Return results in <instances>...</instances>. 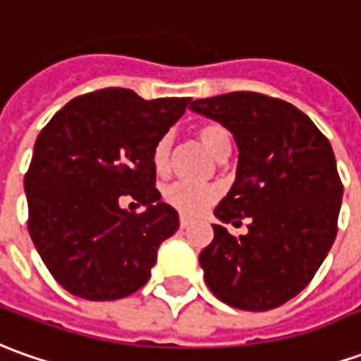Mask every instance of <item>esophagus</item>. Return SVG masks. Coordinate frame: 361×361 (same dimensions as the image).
<instances>
[{
  "instance_id": "1",
  "label": "esophagus",
  "mask_w": 361,
  "mask_h": 361,
  "mask_svg": "<svg viewBox=\"0 0 361 361\" xmlns=\"http://www.w3.org/2000/svg\"><path fill=\"white\" fill-rule=\"evenodd\" d=\"M190 225H191V219H190V217H185V215H181V217H180V227H181V229H188Z\"/></svg>"
}]
</instances>
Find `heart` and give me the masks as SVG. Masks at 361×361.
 <instances>
[{"instance_id": "1", "label": "heart", "mask_w": 361, "mask_h": 361, "mask_svg": "<svg viewBox=\"0 0 361 361\" xmlns=\"http://www.w3.org/2000/svg\"><path fill=\"white\" fill-rule=\"evenodd\" d=\"M197 140L201 146L212 154L215 160L221 156L229 154L231 138L229 132L223 128L217 122H205L197 128ZM170 154H171V136L164 134L158 138V142L152 148V164L156 173H166L170 168ZM219 191L212 185H195L188 181H176L164 190V201L178 209L183 215H200L203 213L213 201L217 200Z\"/></svg>"}]
</instances>
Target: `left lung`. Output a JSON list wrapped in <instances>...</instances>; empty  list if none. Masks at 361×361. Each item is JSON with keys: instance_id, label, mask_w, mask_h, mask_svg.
Segmentation results:
<instances>
[{"instance_id": "1", "label": "left lung", "mask_w": 361, "mask_h": 361, "mask_svg": "<svg viewBox=\"0 0 361 361\" xmlns=\"http://www.w3.org/2000/svg\"><path fill=\"white\" fill-rule=\"evenodd\" d=\"M190 109L225 126L239 149L215 217L249 219L239 237L213 225V241L200 252L205 283L249 312L288 302L312 281L338 231L344 190L330 142L296 106L259 92L201 98Z\"/></svg>"}]
</instances>
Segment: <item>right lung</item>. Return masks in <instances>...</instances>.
I'll use <instances>...</instances> for the list:
<instances>
[{
  "label": "right lung",
  "instance_id": "add662e5",
  "mask_svg": "<svg viewBox=\"0 0 361 361\" xmlns=\"http://www.w3.org/2000/svg\"><path fill=\"white\" fill-rule=\"evenodd\" d=\"M191 98L144 100L102 88L71 100L37 136L25 176L29 235L49 273L87 300H118L148 283L178 212L156 190L152 148ZM122 197L145 205L136 216Z\"/></svg>",
  "mask_w": 361,
  "mask_h": 361
}]
</instances>
